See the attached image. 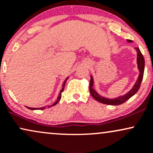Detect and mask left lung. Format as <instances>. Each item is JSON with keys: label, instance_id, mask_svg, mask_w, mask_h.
<instances>
[{"label": "left lung", "instance_id": "left-lung-1", "mask_svg": "<svg viewBox=\"0 0 153 153\" xmlns=\"http://www.w3.org/2000/svg\"><path fill=\"white\" fill-rule=\"evenodd\" d=\"M127 42H132L129 39H127ZM135 50H136L137 52V68L139 71H140V74H139L137 80L135 82L132 88H131L129 91H128V93H127L126 94L123 95V96H118V97L114 98V99H108V98L103 97L101 95L98 94L94 88V78H93L92 75H91L89 90H90L91 96H93V98H94V99H96V101H98L100 103H104V104L107 105H120L122 104V103L125 102V101H127L128 99H130L131 96H134V95L137 92L143 78L144 70H145V59H144L143 55L142 54L141 52H140V49H139L138 47H135Z\"/></svg>", "mask_w": 153, "mask_h": 153}]
</instances>
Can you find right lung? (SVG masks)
<instances>
[{
  "label": "right lung",
  "instance_id": "obj_1",
  "mask_svg": "<svg viewBox=\"0 0 153 153\" xmlns=\"http://www.w3.org/2000/svg\"><path fill=\"white\" fill-rule=\"evenodd\" d=\"M68 78H67L65 79V80L64 82H63V84H62V89H61V91H60V93H59V96H58V97H57V101H56L55 102H54V103H53V104H52V105H51V106H48V107L53 106H54V105H56V104H57V103L59 102V100L61 99V96H62V92L63 91H64L65 85V82H66L67 80H68ZM45 107H46V106L41 107V108H31V107H27V106H26V108H29V109H31V110H37V109H39V110H42V109H45Z\"/></svg>",
  "mask_w": 153,
  "mask_h": 153
}]
</instances>
